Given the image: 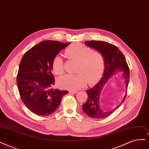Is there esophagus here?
Listing matches in <instances>:
<instances>
[{"label": "esophagus", "mask_w": 149, "mask_h": 149, "mask_svg": "<svg viewBox=\"0 0 149 149\" xmlns=\"http://www.w3.org/2000/svg\"><path fill=\"white\" fill-rule=\"evenodd\" d=\"M69 92L70 93H73V94H76V93H77L78 91H77V90H70V91H69Z\"/></svg>", "instance_id": "1"}]
</instances>
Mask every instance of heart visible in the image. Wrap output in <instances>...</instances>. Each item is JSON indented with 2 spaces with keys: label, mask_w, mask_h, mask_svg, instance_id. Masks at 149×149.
<instances>
[{
  "label": "heart",
  "mask_w": 149,
  "mask_h": 149,
  "mask_svg": "<svg viewBox=\"0 0 149 149\" xmlns=\"http://www.w3.org/2000/svg\"><path fill=\"white\" fill-rule=\"evenodd\" d=\"M65 54L69 59L77 61V74L65 75L58 80L59 86L69 90H77L95 82L101 76L105 67V60L99 51H92L91 48L83 44L76 43L68 47ZM52 69L56 75H62L64 72V63L58 55L52 62Z\"/></svg>",
  "instance_id": "heart-1"
}]
</instances>
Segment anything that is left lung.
I'll use <instances>...</instances> for the list:
<instances>
[{
    "label": "left lung",
    "instance_id": "1",
    "mask_svg": "<svg viewBox=\"0 0 149 149\" xmlns=\"http://www.w3.org/2000/svg\"><path fill=\"white\" fill-rule=\"evenodd\" d=\"M85 44L101 52L105 60V68L104 74L100 81L91 89L86 90L88 99L86 102L82 106L84 112L91 118H102L111 115L120 106H118L112 111H106L100 107L99 99L100 92L107 80L115 72L119 71L122 72L125 80L127 93L123 102L127 95L128 85L130 79V70L123 54L118 48L112 45L103 41H85Z\"/></svg>",
    "mask_w": 149,
    "mask_h": 149
}]
</instances>
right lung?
I'll return each mask as SVG.
<instances>
[{
    "instance_id": "right-lung-1",
    "label": "right lung",
    "mask_w": 149,
    "mask_h": 149,
    "mask_svg": "<svg viewBox=\"0 0 149 149\" xmlns=\"http://www.w3.org/2000/svg\"><path fill=\"white\" fill-rule=\"evenodd\" d=\"M70 43L45 40L27 51L19 65L16 82L22 101L31 112L45 116L59 106L67 90H53V58Z\"/></svg>"
}]
</instances>
